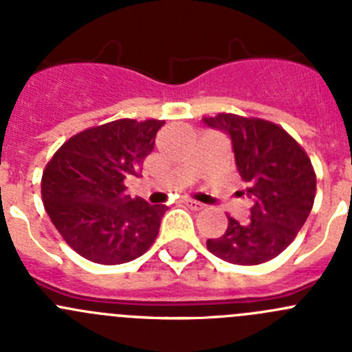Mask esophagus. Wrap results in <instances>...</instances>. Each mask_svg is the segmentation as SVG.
I'll return each instance as SVG.
<instances>
[{
    "instance_id": "esophagus-1",
    "label": "esophagus",
    "mask_w": 352,
    "mask_h": 352,
    "mask_svg": "<svg viewBox=\"0 0 352 352\" xmlns=\"http://www.w3.org/2000/svg\"><path fill=\"white\" fill-rule=\"evenodd\" d=\"M185 204H186V206H188L192 210H202V209H206V206H204V204H200V202H197V200H185Z\"/></svg>"
}]
</instances>
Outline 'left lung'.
Segmentation results:
<instances>
[{
  "label": "left lung",
  "mask_w": 352,
  "mask_h": 352,
  "mask_svg": "<svg viewBox=\"0 0 352 352\" xmlns=\"http://www.w3.org/2000/svg\"><path fill=\"white\" fill-rule=\"evenodd\" d=\"M204 122L230 135L236 167L254 202L249 221L228 216L224 235L207 240V249L240 266L266 263L294 242L313 209L316 174L311 159L271 120L221 112L204 117Z\"/></svg>",
  "instance_id": "left-lung-1"
}]
</instances>
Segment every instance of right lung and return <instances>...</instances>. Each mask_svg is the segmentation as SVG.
I'll use <instances>...</instances> for the list:
<instances>
[{"label": "right lung", "instance_id": "right-lung-1", "mask_svg": "<svg viewBox=\"0 0 352 352\" xmlns=\"http://www.w3.org/2000/svg\"><path fill=\"white\" fill-rule=\"evenodd\" d=\"M159 119H119L74 135L43 170L45 209L67 245L98 264H122L152 247L166 206L126 195L153 150Z\"/></svg>", "mask_w": 352, "mask_h": 352}]
</instances>
